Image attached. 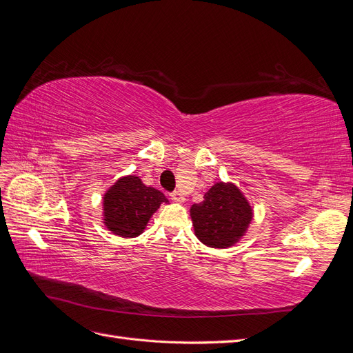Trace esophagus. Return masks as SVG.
<instances>
[{
    "label": "esophagus",
    "instance_id": "34e87169",
    "mask_svg": "<svg viewBox=\"0 0 353 353\" xmlns=\"http://www.w3.org/2000/svg\"><path fill=\"white\" fill-rule=\"evenodd\" d=\"M170 199H172V201H175V203H184V200H185V197L179 193V191H174L172 194H170Z\"/></svg>",
    "mask_w": 353,
    "mask_h": 353
}]
</instances>
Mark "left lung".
Returning a JSON list of instances; mask_svg holds the SVG:
<instances>
[{
  "mask_svg": "<svg viewBox=\"0 0 353 353\" xmlns=\"http://www.w3.org/2000/svg\"><path fill=\"white\" fill-rule=\"evenodd\" d=\"M253 208L234 183L213 184L203 201L190 208L196 237L212 249H228L248 232L253 221Z\"/></svg>",
  "mask_w": 353,
  "mask_h": 353,
  "instance_id": "8db88e82",
  "label": "left lung"
}]
</instances>
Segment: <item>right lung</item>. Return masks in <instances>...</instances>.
Segmentation results:
<instances>
[{"label": "right lung", "instance_id": "right-lung-1", "mask_svg": "<svg viewBox=\"0 0 353 353\" xmlns=\"http://www.w3.org/2000/svg\"><path fill=\"white\" fill-rule=\"evenodd\" d=\"M162 203H169L162 191L144 185L140 176H121L103 196V223L117 237H138Z\"/></svg>", "mask_w": 353, "mask_h": 353}]
</instances>
